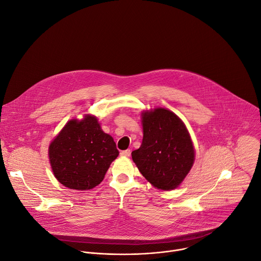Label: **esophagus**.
<instances>
[{"label":"esophagus","mask_w":261,"mask_h":261,"mask_svg":"<svg viewBox=\"0 0 261 261\" xmlns=\"http://www.w3.org/2000/svg\"><path fill=\"white\" fill-rule=\"evenodd\" d=\"M120 155L123 156V157H129L130 155V150H124V151H121L120 152Z\"/></svg>","instance_id":"esophagus-1"}]
</instances>
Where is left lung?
Wrapping results in <instances>:
<instances>
[{
	"instance_id": "left-lung-1",
	"label": "left lung",
	"mask_w": 261,
	"mask_h": 261,
	"mask_svg": "<svg viewBox=\"0 0 261 261\" xmlns=\"http://www.w3.org/2000/svg\"><path fill=\"white\" fill-rule=\"evenodd\" d=\"M143 142L132 152L140 172L155 187H178L194 162V148L183 121L172 111L155 108L142 113Z\"/></svg>"
}]
</instances>
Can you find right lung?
Here are the masks:
<instances>
[{
  "mask_svg": "<svg viewBox=\"0 0 261 261\" xmlns=\"http://www.w3.org/2000/svg\"><path fill=\"white\" fill-rule=\"evenodd\" d=\"M119 152L94 115L71 119L50 143L48 157L56 178L66 187L92 189L104 179Z\"/></svg>",
  "mask_w": 261,
  "mask_h": 261,
  "instance_id": "1",
  "label": "right lung"
}]
</instances>
